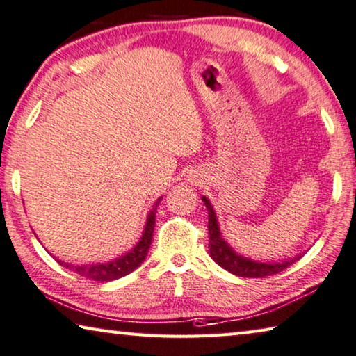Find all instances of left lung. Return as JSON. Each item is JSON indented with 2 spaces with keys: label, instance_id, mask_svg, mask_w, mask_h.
<instances>
[{
  "label": "left lung",
  "instance_id": "8db88e82",
  "mask_svg": "<svg viewBox=\"0 0 356 356\" xmlns=\"http://www.w3.org/2000/svg\"><path fill=\"white\" fill-rule=\"evenodd\" d=\"M202 201H204L209 211V253H211L213 261H216L218 266L227 269L228 273L239 275V277H266V275H274L280 273V270L286 269L301 258L296 257L282 263H258L253 261V259L238 255V253L231 249L227 242L222 239L216 212H213L211 202H209V200H206L204 196H202Z\"/></svg>",
  "mask_w": 356,
  "mask_h": 356
}]
</instances>
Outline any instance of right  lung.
Returning <instances> with one entry per match:
<instances>
[{
    "label": "right lung",
    "instance_id": "obj_1",
    "mask_svg": "<svg viewBox=\"0 0 356 356\" xmlns=\"http://www.w3.org/2000/svg\"><path fill=\"white\" fill-rule=\"evenodd\" d=\"M161 201V198L155 202L154 209H152L147 222H145V229L143 233V238L136 244L134 249L129 250L125 255L114 259V261L109 263H101V264H83V266H74V264H67L65 261H60L56 259L61 266H65L66 269H71L77 273L82 277H87L90 280H97V282H109L114 279H120L123 275H127L129 273H133L134 269L140 266V263L144 261L145 257H147V252L150 249L152 244V238H154V228H155V213H156V207L158 202Z\"/></svg>",
    "mask_w": 356,
    "mask_h": 356
}]
</instances>
